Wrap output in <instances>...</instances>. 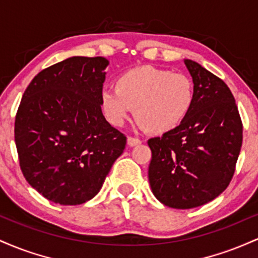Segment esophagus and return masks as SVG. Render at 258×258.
Masks as SVG:
<instances>
[{
    "label": "esophagus",
    "mask_w": 258,
    "mask_h": 258,
    "mask_svg": "<svg viewBox=\"0 0 258 258\" xmlns=\"http://www.w3.org/2000/svg\"><path fill=\"white\" fill-rule=\"evenodd\" d=\"M142 141L137 137H128L127 138V144H128L130 147H135V146H138V144H141Z\"/></svg>",
    "instance_id": "34e87169"
}]
</instances>
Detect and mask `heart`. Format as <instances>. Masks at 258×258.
<instances>
[{"label": "heart", "mask_w": 258, "mask_h": 258, "mask_svg": "<svg viewBox=\"0 0 258 258\" xmlns=\"http://www.w3.org/2000/svg\"><path fill=\"white\" fill-rule=\"evenodd\" d=\"M194 84L182 73L139 67L123 73L115 88L100 96L105 119L112 126H122L132 116L153 133H166L185 119L194 103Z\"/></svg>", "instance_id": "b5f03b06"}]
</instances>
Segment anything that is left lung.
<instances>
[{"instance_id":"obj_1","label":"left lung","mask_w":258,"mask_h":258,"mask_svg":"<svg viewBox=\"0 0 258 258\" xmlns=\"http://www.w3.org/2000/svg\"><path fill=\"white\" fill-rule=\"evenodd\" d=\"M195 97L179 126L148 141L153 194L172 209L214 200L233 178L242 143V123L232 92L197 61L184 59Z\"/></svg>"}]
</instances>
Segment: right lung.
Wrapping results in <instances>:
<instances>
[{
    "label": "right lung",
    "mask_w": 258,
    "mask_h": 258,
    "mask_svg": "<svg viewBox=\"0 0 258 258\" xmlns=\"http://www.w3.org/2000/svg\"><path fill=\"white\" fill-rule=\"evenodd\" d=\"M103 57H72L32 79L18 108L14 139L25 179L60 205L96 197L126 146L100 108Z\"/></svg>",
    "instance_id": "add662e5"
}]
</instances>
